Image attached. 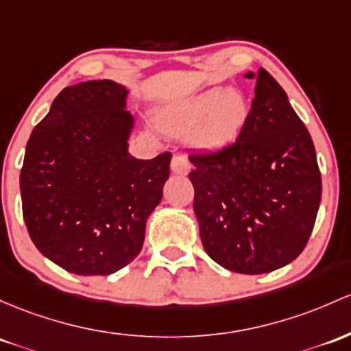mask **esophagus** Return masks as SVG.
I'll return each mask as SVG.
<instances>
[{"label":"esophagus","mask_w":351,"mask_h":351,"mask_svg":"<svg viewBox=\"0 0 351 351\" xmlns=\"http://www.w3.org/2000/svg\"><path fill=\"white\" fill-rule=\"evenodd\" d=\"M190 163H188V160L182 155H175L171 160V171L175 173V175H188V171H190Z\"/></svg>","instance_id":"obj_1"}]
</instances>
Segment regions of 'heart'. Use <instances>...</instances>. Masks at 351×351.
Listing matches in <instances>:
<instances>
[{
	"label": "heart",
	"mask_w": 351,
	"mask_h": 351,
	"mask_svg": "<svg viewBox=\"0 0 351 351\" xmlns=\"http://www.w3.org/2000/svg\"><path fill=\"white\" fill-rule=\"evenodd\" d=\"M250 114L252 106L240 90L213 86L167 108L160 121L168 133L191 132L190 143L202 152H221L238 140Z\"/></svg>",
	"instance_id": "obj_1"
}]
</instances>
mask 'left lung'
I'll use <instances>...</instances> for the list:
<instances>
[{"label":"left lung","instance_id":"obj_1","mask_svg":"<svg viewBox=\"0 0 351 351\" xmlns=\"http://www.w3.org/2000/svg\"><path fill=\"white\" fill-rule=\"evenodd\" d=\"M252 114L237 143L191 155L193 210L208 256L223 268L261 275L306 246L322 199V175L306 126L276 80L260 68Z\"/></svg>","mask_w":351,"mask_h":351}]
</instances>
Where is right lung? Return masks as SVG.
<instances>
[{
  "mask_svg": "<svg viewBox=\"0 0 351 351\" xmlns=\"http://www.w3.org/2000/svg\"><path fill=\"white\" fill-rule=\"evenodd\" d=\"M126 98L111 80L66 86L26 145V228L41 255L75 275H111L136 258L169 176V152L130 155Z\"/></svg>",
  "mask_w": 351,
  "mask_h": 351,
  "instance_id": "obj_1",
  "label": "right lung"
}]
</instances>
